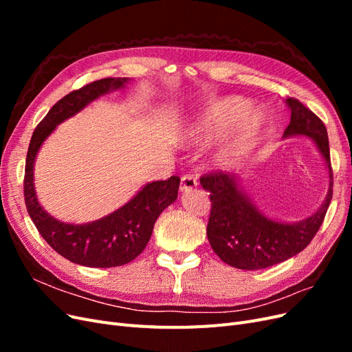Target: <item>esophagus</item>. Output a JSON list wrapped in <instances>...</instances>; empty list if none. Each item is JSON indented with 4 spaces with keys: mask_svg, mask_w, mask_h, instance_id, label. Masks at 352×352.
<instances>
[{
    "mask_svg": "<svg viewBox=\"0 0 352 352\" xmlns=\"http://www.w3.org/2000/svg\"><path fill=\"white\" fill-rule=\"evenodd\" d=\"M198 182H197V177H194L192 175H185L180 179V190L182 192H188V190H192L194 188H197Z\"/></svg>",
    "mask_w": 352,
    "mask_h": 352,
    "instance_id": "1",
    "label": "esophagus"
}]
</instances>
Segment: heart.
I'll return each instance as SVG.
<instances>
[{"mask_svg":"<svg viewBox=\"0 0 352 352\" xmlns=\"http://www.w3.org/2000/svg\"><path fill=\"white\" fill-rule=\"evenodd\" d=\"M247 109L248 101L239 97L220 98L211 102L190 129L189 142L195 145L210 144L236 121L217 151L220 162H236L251 150L264 124L263 111L252 110L245 113Z\"/></svg>","mask_w":352,"mask_h":352,"instance_id":"1","label":"heart"}]
</instances>
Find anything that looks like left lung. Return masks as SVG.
<instances>
[{
  "label": "left lung",
  "instance_id": "8db88e82",
  "mask_svg": "<svg viewBox=\"0 0 352 352\" xmlns=\"http://www.w3.org/2000/svg\"><path fill=\"white\" fill-rule=\"evenodd\" d=\"M286 102L291 109V123L283 136L313 138L329 168V194L311 217L287 225L264 217L241 192L233 175L221 170L202 175L199 182L211 199L207 236L212 251L232 267L265 269L301 252L320 229L333 195V172L324 123L296 98H287Z\"/></svg>",
  "mask_w": 352,
  "mask_h": 352
}]
</instances>
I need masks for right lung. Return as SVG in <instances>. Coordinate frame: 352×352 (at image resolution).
Here are the masks:
<instances>
[{
  "mask_svg": "<svg viewBox=\"0 0 352 352\" xmlns=\"http://www.w3.org/2000/svg\"><path fill=\"white\" fill-rule=\"evenodd\" d=\"M126 78H105L74 89L57 101L36 126L26 155L23 192L26 208L41 236L72 263L87 267H117L135 260L151 238L154 223L177 198L180 177L148 184L126 206L88 225H66L48 216L34 189V163L39 146L56 126L80 111L85 105L110 89L122 88Z\"/></svg>",
  "mask_w": 352,
  "mask_h": 352,
  "instance_id": "add662e5",
  "label": "right lung"
}]
</instances>
